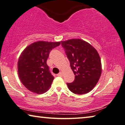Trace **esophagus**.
Listing matches in <instances>:
<instances>
[{"mask_svg":"<svg viewBox=\"0 0 125 125\" xmlns=\"http://www.w3.org/2000/svg\"><path fill=\"white\" fill-rule=\"evenodd\" d=\"M62 75H63L62 72H60V73L58 74H57V76H59V77H62Z\"/></svg>","mask_w":125,"mask_h":125,"instance_id":"esophagus-1","label":"esophagus"}]
</instances>
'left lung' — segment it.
<instances>
[{
  "instance_id": "8db88e82",
  "label": "left lung",
  "mask_w": 125,
  "mask_h": 125,
  "mask_svg": "<svg viewBox=\"0 0 125 125\" xmlns=\"http://www.w3.org/2000/svg\"><path fill=\"white\" fill-rule=\"evenodd\" d=\"M61 45L75 75L74 81L67 83L69 89L79 95L89 93L98 82L102 74L98 52L90 43L81 39L61 41Z\"/></svg>"
}]
</instances>
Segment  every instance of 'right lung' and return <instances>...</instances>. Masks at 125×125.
<instances>
[{
	"mask_svg": "<svg viewBox=\"0 0 125 125\" xmlns=\"http://www.w3.org/2000/svg\"><path fill=\"white\" fill-rule=\"evenodd\" d=\"M60 44V42L38 41L27 46L21 53L17 62L18 74L30 91L42 94L49 90L54 77L47 60L51 51Z\"/></svg>",
	"mask_w": 125,
	"mask_h": 125,
	"instance_id": "right-lung-1",
	"label": "right lung"
}]
</instances>
